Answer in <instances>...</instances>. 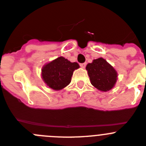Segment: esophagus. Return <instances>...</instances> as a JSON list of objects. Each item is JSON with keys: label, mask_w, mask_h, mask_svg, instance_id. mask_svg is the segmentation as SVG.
I'll use <instances>...</instances> for the list:
<instances>
[{"label": "esophagus", "mask_w": 146, "mask_h": 146, "mask_svg": "<svg viewBox=\"0 0 146 146\" xmlns=\"http://www.w3.org/2000/svg\"><path fill=\"white\" fill-rule=\"evenodd\" d=\"M80 66H81L82 68H85V66H86V64H85V63H83V64H80Z\"/></svg>", "instance_id": "esophagus-1"}]
</instances>
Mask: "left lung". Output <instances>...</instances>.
<instances>
[{"label": "left lung", "mask_w": 146, "mask_h": 146, "mask_svg": "<svg viewBox=\"0 0 146 146\" xmlns=\"http://www.w3.org/2000/svg\"><path fill=\"white\" fill-rule=\"evenodd\" d=\"M86 69L92 85L101 91L112 89L117 82V72L103 58L93 60L87 65Z\"/></svg>", "instance_id": "1"}]
</instances>
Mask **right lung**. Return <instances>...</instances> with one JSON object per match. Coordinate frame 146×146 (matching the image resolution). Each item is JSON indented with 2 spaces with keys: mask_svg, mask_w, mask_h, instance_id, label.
<instances>
[{
  "mask_svg": "<svg viewBox=\"0 0 146 146\" xmlns=\"http://www.w3.org/2000/svg\"><path fill=\"white\" fill-rule=\"evenodd\" d=\"M79 67L77 62L72 63L64 57H58L43 66L42 77L48 86L59 90L70 83L73 72Z\"/></svg>",
  "mask_w": 146,
  "mask_h": 146,
  "instance_id": "add662e5",
  "label": "right lung"
}]
</instances>
